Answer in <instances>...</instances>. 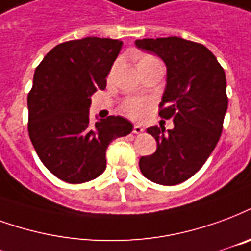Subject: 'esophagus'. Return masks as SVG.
<instances>
[{"instance_id":"obj_1","label":"esophagus","mask_w":251,"mask_h":251,"mask_svg":"<svg viewBox=\"0 0 251 251\" xmlns=\"http://www.w3.org/2000/svg\"><path fill=\"white\" fill-rule=\"evenodd\" d=\"M144 127L140 125H134V127H133V133H134V134H141V133H144Z\"/></svg>"}]
</instances>
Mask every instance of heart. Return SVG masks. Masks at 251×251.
Here are the masks:
<instances>
[{"instance_id": "b5f03b06", "label": "heart", "mask_w": 251, "mask_h": 251, "mask_svg": "<svg viewBox=\"0 0 251 251\" xmlns=\"http://www.w3.org/2000/svg\"><path fill=\"white\" fill-rule=\"evenodd\" d=\"M148 107H149V101L142 100V98H129V100H126L124 102L122 109H124V111L129 117L135 118V120H140V118L145 116Z\"/></svg>"}]
</instances>
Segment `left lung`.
<instances>
[{
    "label": "left lung",
    "mask_w": 251,
    "mask_h": 251,
    "mask_svg": "<svg viewBox=\"0 0 251 251\" xmlns=\"http://www.w3.org/2000/svg\"><path fill=\"white\" fill-rule=\"evenodd\" d=\"M135 46L166 65L159 116L174 122L172 130L148 129L157 150L141 157L140 169L151 182L178 185L203 166L220 140L227 110L225 70L206 46L179 37L144 38Z\"/></svg>",
    "instance_id": "left-lung-1"
}]
</instances>
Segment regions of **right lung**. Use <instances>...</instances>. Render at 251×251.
<instances>
[{"label":"right lung","mask_w":251,"mask_h":251,"mask_svg":"<svg viewBox=\"0 0 251 251\" xmlns=\"http://www.w3.org/2000/svg\"><path fill=\"white\" fill-rule=\"evenodd\" d=\"M122 42L86 37L62 42L37 66L27 96L29 135L50 173L69 183L92 181L106 169V149L133 124L110 116L89 121L92 94L106 88V77Z\"/></svg>","instance_id":"right-lung-1"}]
</instances>
